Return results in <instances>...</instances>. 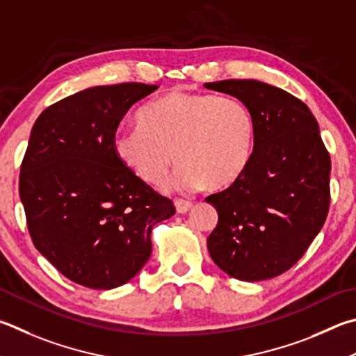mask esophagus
I'll list each match as a JSON object with an SVG mask.
<instances>
[{
    "label": "esophagus",
    "instance_id": "obj_1",
    "mask_svg": "<svg viewBox=\"0 0 356 356\" xmlns=\"http://www.w3.org/2000/svg\"><path fill=\"white\" fill-rule=\"evenodd\" d=\"M174 205H176V210H177V213H186L188 211L191 207H193V204L191 202H188V200H184V199H176V202H174Z\"/></svg>",
    "mask_w": 356,
    "mask_h": 356
}]
</instances>
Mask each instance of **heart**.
Listing matches in <instances>:
<instances>
[{
	"label": "heart",
	"instance_id": "b5f03b06",
	"mask_svg": "<svg viewBox=\"0 0 356 356\" xmlns=\"http://www.w3.org/2000/svg\"><path fill=\"white\" fill-rule=\"evenodd\" d=\"M135 124L115 135V156L154 188L170 176L172 159L180 188H225L248 168L257 134L254 116L241 101L188 92L149 102Z\"/></svg>",
	"mask_w": 356,
	"mask_h": 356
}]
</instances>
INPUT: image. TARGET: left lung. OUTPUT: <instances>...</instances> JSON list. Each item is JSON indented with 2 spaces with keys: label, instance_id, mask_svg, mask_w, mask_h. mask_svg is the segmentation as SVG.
I'll return each mask as SVG.
<instances>
[{
  "label": "left lung",
  "instance_id": "obj_1",
  "mask_svg": "<svg viewBox=\"0 0 356 356\" xmlns=\"http://www.w3.org/2000/svg\"><path fill=\"white\" fill-rule=\"evenodd\" d=\"M204 87L240 99L257 127L244 172L205 199L218 211L207 248L234 279H273L300 260L327 219L332 161L319 124L307 104L269 83L229 79Z\"/></svg>",
  "mask_w": 356,
  "mask_h": 356
}]
</instances>
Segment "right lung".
Returning a JSON list of instances; mask_svg holds the SVG:
<instances>
[{
  "instance_id": "obj_1",
  "label": "right lung",
  "mask_w": 356,
  "mask_h": 356,
  "mask_svg": "<svg viewBox=\"0 0 356 356\" xmlns=\"http://www.w3.org/2000/svg\"><path fill=\"white\" fill-rule=\"evenodd\" d=\"M140 82L92 87L38 116L20 172V199L37 250L77 285L112 289L137 275L151 232L176 209L121 163L113 138Z\"/></svg>"
}]
</instances>
